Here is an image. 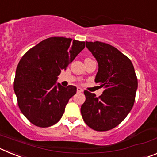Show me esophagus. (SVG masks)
<instances>
[{
  "instance_id": "1",
  "label": "esophagus",
  "mask_w": 157,
  "mask_h": 157,
  "mask_svg": "<svg viewBox=\"0 0 157 157\" xmlns=\"http://www.w3.org/2000/svg\"><path fill=\"white\" fill-rule=\"evenodd\" d=\"M77 91H78V92L81 93V92H83V90L81 88V87H78V88H77Z\"/></svg>"
}]
</instances>
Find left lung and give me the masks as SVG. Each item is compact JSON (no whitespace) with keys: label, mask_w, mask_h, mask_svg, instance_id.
<instances>
[{"label":"left lung","mask_w":157,"mask_h":157,"mask_svg":"<svg viewBox=\"0 0 157 157\" xmlns=\"http://www.w3.org/2000/svg\"><path fill=\"white\" fill-rule=\"evenodd\" d=\"M86 46L98 63L95 82L105 90L99 98L84 91L81 114L88 127L106 131L119 125L132 109L138 78L130 59L116 48L101 41H86Z\"/></svg>","instance_id":"left-lung-1"}]
</instances>
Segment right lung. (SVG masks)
<instances>
[{
	"instance_id": "obj_1",
	"label": "right lung",
	"mask_w": 157,
	"mask_h": 157,
	"mask_svg": "<svg viewBox=\"0 0 157 157\" xmlns=\"http://www.w3.org/2000/svg\"><path fill=\"white\" fill-rule=\"evenodd\" d=\"M84 48L85 41L52 37L38 43L21 58L14 91L19 109L34 125L48 127L61 119L69 99L76 94V87L62 86L56 80Z\"/></svg>"
}]
</instances>
